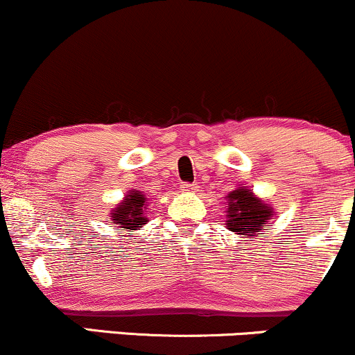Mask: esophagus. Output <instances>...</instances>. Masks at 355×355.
Instances as JSON below:
<instances>
[{
	"label": "esophagus",
	"instance_id": "esophagus-1",
	"mask_svg": "<svg viewBox=\"0 0 355 355\" xmlns=\"http://www.w3.org/2000/svg\"><path fill=\"white\" fill-rule=\"evenodd\" d=\"M182 191H191V193H194V191H198V184L196 182H184V184H182Z\"/></svg>",
	"mask_w": 355,
	"mask_h": 355
}]
</instances>
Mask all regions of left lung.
<instances>
[{
  "label": "left lung",
  "mask_w": 355,
  "mask_h": 355,
  "mask_svg": "<svg viewBox=\"0 0 355 355\" xmlns=\"http://www.w3.org/2000/svg\"><path fill=\"white\" fill-rule=\"evenodd\" d=\"M228 205V230L253 241L258 231L263 230L272 220L273 211L263 201L253 196L250 189H236L230 193Z\"/></svg>",
  "instance_id": "1"
}]
</instances>
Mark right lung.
Returning <instances> with one entry per match:
<instances>
[{
    "label": "right lung",
    "instance_id": "add662e5",
    "mask_svg": "<svg viewBox=\"0 0 355 355\" xmlns=\"http://www.w3.org/2000/svg\"><path fill=\"white\" fill-rule=\"evenodd\" d=\"M147 198L141 194V191H132L125 196V201L121 202L112 213L114 225H122L125 230H139L142 225H146L147 218L144 216V209Z\"/></svg>",
    "mask_w": 355,
    "mask_h": 355
}]
</instances>
